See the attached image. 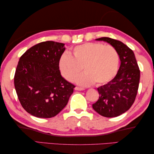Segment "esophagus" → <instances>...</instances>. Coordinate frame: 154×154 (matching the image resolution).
Masks as SVG:
<instances>
[{
	"label": "esophagus",
	"mask_w": 154,
	"mask_h": 154,
	"mask_svg": "<svg viewBox=\"0 0 154 154\" xmlns=\"http://www.w3.org/2000/svg\"><path fill=\"white\" fill-rule=\"evenodd\" d=\"M75 90L76 91H83L85 90L84 88H81V87H75Z\"/></svg>",
	"instance_id": "esophagus-1"
}]
</instances>
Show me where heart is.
<instances>
[{"mask_svg": "<svg viewBox=\"0 0 154 154\" xmlns=\"http://www.w3.org/2000/svg\"><path fill=\"white\" fill-rule=\"evenodd\" d=\"M119 65V55L110 45L99 43H85L72 50V54L65 52L60 56L59 66L63 76L72 82L81 72L75 80L78 84L87 86L97 85L110 81L117 74Z\"/></svg>", "mask_w": 154, "mask_h": 154, "instance_id": "1", "label": "heart"}]
</instances>
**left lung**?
<instances>
[{"label": "left lung", "instance_id": "left-lung-1", "mask_svg": "<svg viewBox=\"0 0 154 154\" xmlns=\"http://www.w3.org/2000/svg\"><path fill=\"white\" fill-rule=\"evenodd\" d=\"M117 52L121 65L112 80L97 88L100 97L92 105L98 114L106 117H115L130 109L137 96L140 81V70L134 52L129 47L110 37H101Z\"/></svg>", "mask_w": 154, "mask_h": 154}]
</instances>
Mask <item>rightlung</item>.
<instances>
[{"instance_id":"obj_1","label":"right lung","mask_w":154,"mask_h":154,"mask_svg":"<svg viewBox=\"0 0 154 154\" xmlns=\"http://www.w3.org/2000/svg\"><path fill=\"white\" fill-rule=\"evenodd\" d=\"M63 43L47 41L27 50L20 58L14 86L22 106L39 118L56 116L67 105L75 86L60 75Z\"/></svg>"}]
</instances>
